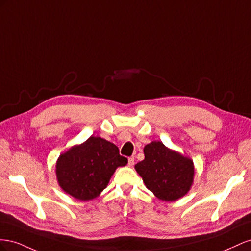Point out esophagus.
Listing matches in <instances>:
<instances>
[{
	"label": "esophagus",
	"instance_id": "esophagus-1",
	"mask_svg": "<svg viewBox=\"0 0 251 251\" xmlns=\"http://www.w3.org/2000/svg\"><path fill=\"white\" fill-rule=\"evenodd\" d=\"M134 165V157H129V159H128V166L129 167H132Z\"/></svg>",
	"mask_w": 251,
	"mask_h": 251
}]
</instances>
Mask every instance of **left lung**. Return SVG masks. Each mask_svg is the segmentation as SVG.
Instances as JSON below:
<instances>
[{
	"label": "left lung",
	"mask_w": 251,
	"mask_h": 251,
	"mask_svg": "<svg viewBox=\"0 0 251 251\" xmlns=\"http://www.w3.org/2000/svg\"><path fill=\"white\" fill-rule=\"evenodd\" d=\"M144 154L145 159L134 168L157 199L173 202L189 191L195 176L191 159L169 149L160 141L147 144Z\"/></svg>",
	"instance_id": "1"
}]
</instances>
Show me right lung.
I'll return each instance as SVG.
<instances>
[{"label": "right lung", "mask_w": 251, "mask_h": 251, "mask_svg": "<svg viewBox=\"0 0 251 251\" xmlns=\"http://www.w3.org/2000/svg\"><path fill=\"white\" fill-rule=\"evenodd\" d=\"M127 163L113 143L90 137L59 156L55 174L64 191L81 201H89L107 187L116 169Z\"/></svg>", "instance_id": "1"}]
</instances>
